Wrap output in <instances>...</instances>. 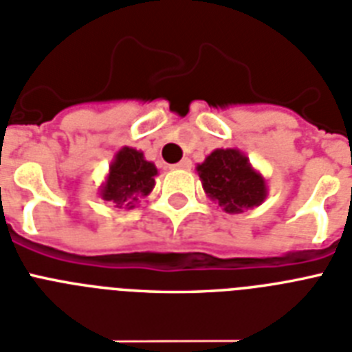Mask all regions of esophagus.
I'll return each instance as SVG.
<instances>
[{
  "instance_id": "34e87169",
  "label": "esophagus",
  "mask_w": 352,
  "mask_h": 352,
  "mask_svg": "<svg viewBox=\"0 0 352 352\" xmlns=\"http://www.w3.org/2000/svg\"><path fill=\"white\" fill-rule=\"evenodd\" d=\"M173 170H190L191 168V161L190 159H182L181 162H177V164H173Z\"/></svg>"
}]
</instances>
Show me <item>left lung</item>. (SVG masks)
Masks as SVG:
<instances>
[{
    "label": "left lung",
    "mask_w": 352,
    "mask_h": 352,
    "mask_svg": "<svg viewBox=\"0 0 352 352\" xmlns=\"http://www.w3.org/2000/svg\"><path fill=\"white\" fill-rule=\"evenodd\" d=\"M197 171L208 197L226 213H241L265 199L264 179L239 150H215Z\"/></svg>",
    "instance_id": "8db88e82"
}]
</instances>
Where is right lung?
I'll list each match as a JSON object with an SVG mask.
<instances>
[{
  "label": "right lung",
  "instance_id": "1",
  "mask_svg": "<svg viewBox=\"0 0 352 352\" xmlns=\"http://www.w3.org/2000/svg\"><path fill=\"white\" fill-rule=\"evenodd\" d=\"M155 175L157 168L144 159L141 151L124 146L111 162L101 197L104 201L116 202L119 208H133L139 199L150 193L155 184Z\"/></svg>",
  "mask_w": 352,
  "mask_h": 352
}]
</instances>
